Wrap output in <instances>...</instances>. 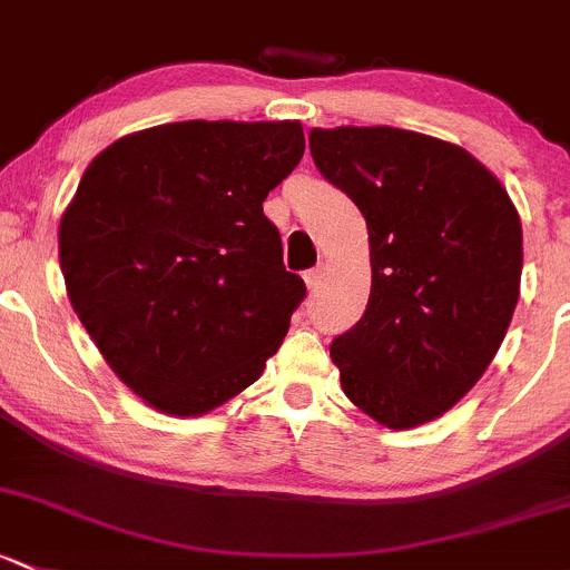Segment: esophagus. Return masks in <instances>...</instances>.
<instances>
[{"instance_id":"obj_1","label":"esophagus","mask_w":570,"mask_h":570,"mask_svg":"<svg viewBox=\"0 0 570 570\" xmlns=\"http://www.w3.org/2000/svg\"><path fill=\"white\" fill-rule=\"evenodd\" d=\"M303 278H305V286H308V292H311V295H314V292H320L322 278H325V275H322L320 267H314V269H308V273H305Z\"/></svg>"}]
</instances>
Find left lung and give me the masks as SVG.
<instances>
[{"label":"left lung","instance_id":"obj_1","mask_svg":"<svg viewBox=\"0 0 570 570\" xmlns=\"http://www.w3.org/2000/svg\"><path fill=\"white\" fill-rule=\"evenodd\" d=\"M311 158L368 226L371 295L331 357L387 429L434 421L494 361L522 281L511 196L466 149L412 130L314 128Z\"/></svg>","mask_w":570,"mask_h":570}]
</instances>
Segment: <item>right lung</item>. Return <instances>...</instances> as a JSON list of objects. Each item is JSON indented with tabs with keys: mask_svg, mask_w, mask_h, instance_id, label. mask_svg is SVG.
<instances>
[{
	"mask_svg": "<svg viewBox=\"0 0 570 570\" xmlns=\"http://www.w3.org/2000/svg\"><path fill=\"white\" fill-rule=\"evenodd\" d=\"M305 153L301 122L158 125L83 171L59 265L89 338L149 406L205 415L254 385L305 297L262 202Z\"/></svg>",
	"mask_w": 570,
	"mask_h": 570,
	"instance_id": "obj_1",
	"label": "right lung"
}]
</instances>
